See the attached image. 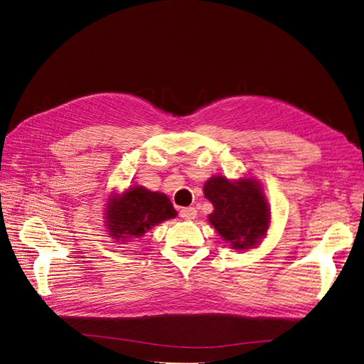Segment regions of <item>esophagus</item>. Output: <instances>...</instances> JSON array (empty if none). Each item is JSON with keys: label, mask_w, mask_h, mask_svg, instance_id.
<instances>
[{"label": "esophagus", "mask_w": 364, "mask_h": 364, "mask_svg": "<svg viewBox=\"0 0 364 364\" xmlns=\"http://www.w3.org/2000/svg\"><path fill=\"white\" fill-rule=\"evenodd\" d=\"M179 215L183 218V220H194L196 215H197V209L194 206H190V208H182Z\"/></svg>", "instance_id": "1"}]
</instances>
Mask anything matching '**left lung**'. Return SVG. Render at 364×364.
Wrapping results in <instances>:
<instances>
[{
    "label": "left lung",
    "instance_id": "8db88e82",
    "mask_svg": "<svg viewBox=\"0 0 364 364\" xmlns=\"http://www.w3.org/2000/svg\"><path fill=\"white\" fill-rule=\"evenodd\" d=\"M203 194L214 206L208 215L209 223L232 249L255 247L266 235L270 209L258 182H230L223 176H214L206 181Z\"/></svg>",
    "mask_w": 364,
    "mask_h": 364
}]
</instances>
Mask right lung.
<instances>
[{"label":"right lung","instance_id":"1","mask_svg":"<svg viewBox=\"0 0 364 364\" xmlns=\"http://www.w3.org/2000/svg\"><path fill=\"white\" fill-rule=\"evenodd\" d=\"M176 215L178 213L165 194L149 191L144 186H132L124 194L109 199L106 226L112 238L126 241L141 237L146 230Z\"/></svg>","mask_w":364,"mask_h":364}]
</instances>
